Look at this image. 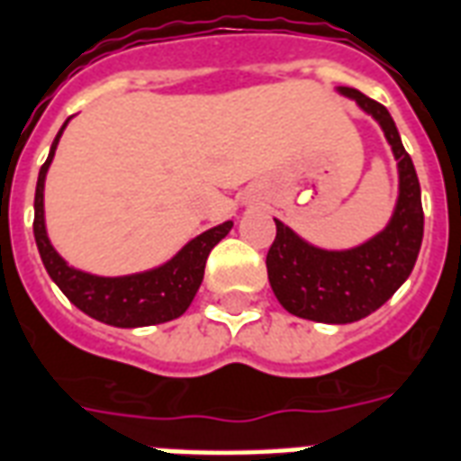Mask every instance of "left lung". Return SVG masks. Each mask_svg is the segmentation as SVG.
Returning a JSON list of instances; mask_svg holds the SVG:
<instances>
[{"mask_svg":"<svg viewBox=\"0 0 461 461\" xmlns=\"http://www.w3.org/2000/svg\"><path fill=\"white\" fill-rule=\"evenodd\" d=\"M340 94L356 98L384 130L399 161V203L386 230L350 251L314 249L276 220L266 256L270 287L290 314L324 324H350L382 307L411 276L423 241L420 184L392 115L357 89L340 86Z\"/></svg>","mask_w":461,"mask_h":461,"instance_id":"8db88e82","label":"left lung"}]
</instances>
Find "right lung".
<instances>
[{
	"instance_id": "add662e5",
	"label": "right lung",
	"mask_w": 461,
	"mask_h": 461,
	"mask_svg": "<svg viewBox=\"0 0 461 461\" xmlns=\"http://www.w3.org/2000/svg\"><path fill=\"white\" fill-rule=\"evenodd\" d=\"M65 125H62V130H65ZM62 130L55 137L50 154L41 167L38 184H35L33 237L48 276L55 280V285L65 293L67 300L72 302L77 309H82L84 314H89L91 319L104 321V324L135 329V326L164 324V321L181 316L198 293L200 283H203L207 256L215 249L217 241L227 237L231 222L217 224L212 230L203 231L200 237L188 241L171 261L159 266V268L147 270V273H137V276L98 277L67 266L58 256V251L52 249L50 239L45 234L43 220L45 174H48V167L55 157V147H58Z\"/></svg>"
}]
</instances>
